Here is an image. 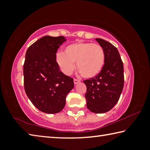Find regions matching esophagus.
Segmentation results:
<instances>
[{
    "label": "esophagus",
    "mask_w": 150,
    "mask_h": 150,
    "mask_svg": "<svg viewBox=\"0 0 150 150\" xmlns=\"http://www.w3.org/2000/svg\"><path fill=\"white\" fill-rule=\"evenodd\" d=\"M73 82H74V84L75 85H77V84H78L80 82V81L78 80V79H74V80H73Z\"/></svg>",
    "instance_id": "obj_1"
}]
</instances>
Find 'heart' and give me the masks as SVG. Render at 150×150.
<instances>
[{
  "instance_id": "obj_1",
  "label": "heart",
  "mask_w": 150,
  "mask_h": 150,
  "mask_svg": "<svg viewBox=\"0 0 150 150\" xmlns=\"http://www.w3.org/2000/svg\"><path fill=\"white\" fill-rule=\"evenodd\" d=\"M55 61L62 71L70 75L76 67L85 79L96 77L105 63V53L102 46L90 42H75L65 46L63 52H58Z\"/></svg>"
}]
</instances>
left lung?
<instances>
[{
    "label": "left lung",
    "instance_id": "obj_1",
    "mask_svg": "<svg viewBox=\"0 0 150 150\" xmlns=\"http://www.w3.org/2000/svg\"><path fill=\"white\" fill-rule=\"evenodd\" d=\"M105 53V63L96 77L85 80L87 86V107L94 113H105L111 110L120 98L124 87V67L115 46L106 40L96 38Z\"/></svg>",
    "mask_w": 150,
    "mask_h": 150
}]
</instances>
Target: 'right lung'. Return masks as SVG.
Segmentation results:
<instances>
[{
	"instance_id": "1",
	"label": "right lung",
	"mask_w": 150,
	"mask_h": 150,
	"mask_svg": "<svg viewBox=\"0 0 150 150\" xmlns=\"http://www.w3.org/2000/svg\"><path fill=\"white\" fill-rule=\"evenodd\" d=\"M63 36L45 35L30 45L24 64V85L28 97L38 110L55 114L63 110L66 96L74 87L73 78L61 71L55 61Z\"/></svg>"
}]
</instances>
